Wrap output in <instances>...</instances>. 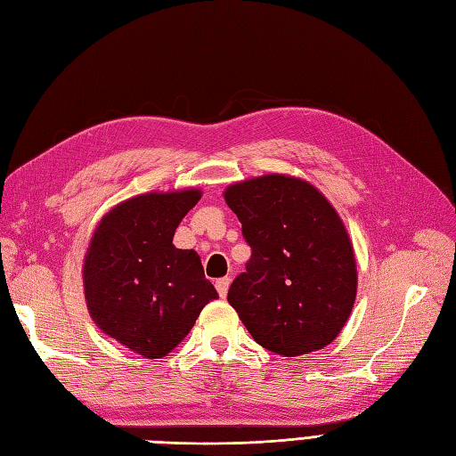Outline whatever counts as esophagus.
<instances>
[{"instance_id":"esophagus-1","label":"esophagus","mask_w":456,"mask_h":456,"mask_svg":"<svg viewBox=\"0 0 456 456\" xmlns=\"http://www.w3.org/2000/svg\"><path fill=\"white\" fill-rule=\"evenodd\" d=\"M215 287H216V291H218V295L224 298V297L228 295V287H230V278H220V280H216V281H215Z\"/></svg>"}]
</instances>
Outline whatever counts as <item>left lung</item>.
I'll return each instance as SVG.
<instances>
[{
	"mask_svg": "<svg viewBox=\"0 0 456 456\" xmlns=\"http://www.w3.org/2000/svg\"><path fill=\"white\" fill-rule=\"evenodd\" d=\"M251 258L228 289V302L251 337L285 357L315 352L346 323L357 272L337 211L312 184L266 175L232 184Z\"/></svg>",
	"mask_w": 456,
	"mask_h": 456,
	"instance_id": "left-lung-1",
	"label": "left lung"
}]
</instances>
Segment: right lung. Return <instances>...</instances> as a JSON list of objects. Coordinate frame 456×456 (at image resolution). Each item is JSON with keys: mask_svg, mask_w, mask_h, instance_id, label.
<instances>
[{"mask_svg": "<svg viewBox=\"0 0 456 456\" xmlns=\"http://www.w3.org/2000/svg\"><path fill=\"white\" fill-rule=\"evenodd\" d=\"M200 198L198 190L131 198L101 220L89 245L84 287L93 322L150 360L169 354L218 298L198 253L173 245Z\"/></svg>", "mask_w": 456, "mask_h": 456, "instance_id": "add662e5", "label": "right lung"}]
</instances>
